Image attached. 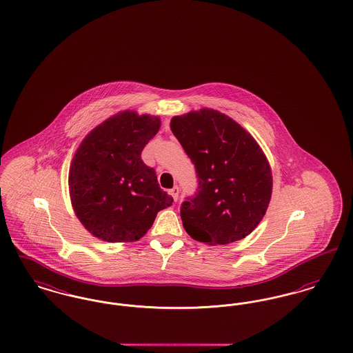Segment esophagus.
Wrapping results in <instances>:
<instances>
[{"instance_id":"34e87169","label":"esophagus","mask_w":353,"mask_h":353,"mask_svg":"<svg viewBox=\"0 0 353 353\" xmlns=\"http://www.w3.org/2000/svg\"><path fill=\"white\" fill-rule=\"evenodd\" d=\"M169 193L172 194V197H173V200L174 201H177L179 200V193H180V190H179V187H173L170 190H169Z\"/></svg>"}]
</instances>
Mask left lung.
Listing matches in <instances>:
<instances>
[{
	"instance_id": "obj_1",
	"label": "left lung",
	"mask_w": 353,
	"mask_h": 353,
	"mask_svg": "<svg viewBox=\"0 0 353 353\" xmlns=\"http://www.w3.org/2000/svg\"><path fill=\"white\" fill-rule=\"evenodd\" d=\"M170 129L199 181L196 194L180 210L188 234L209 245L245 239L263 220L272 196L263 149L241 125L214 109L174 116Z\"/></svg>"
}]
</instances>
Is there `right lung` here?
<instances>
[{"label":"right lung","mask_w":353,"mask_h":353,"mask_svg":"<svg viewBox=\"0 0 353 353\" xmlns=\"http://www.w3.org/2000/svg\"><path fill=\"white\" fill-rule=\"evenodd\" d=\"M161 126L157 116L120 112L90 130L69 169L72 207L85 229L106 243L140 240L173 199L141 152Z\"/></svg>","instance_id":"1"}]
</instances>
